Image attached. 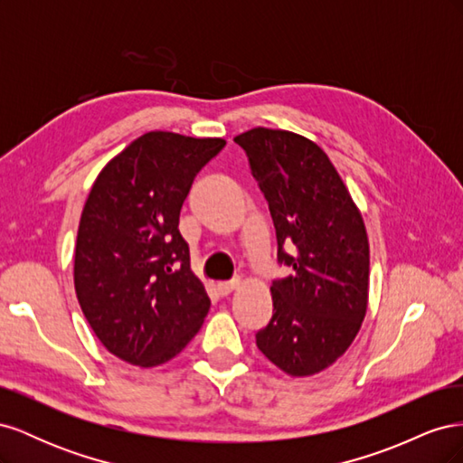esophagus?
<instances>
[{"label": "esophagus", "mask_w": 463, "mask_h": 463, "mask_svg": "<svg viewBox=\"0 0 463 463\" xmlns=\"http://www.w3.org/2000/svg\"><path fill=\"white\" fill-rule=\"evenodd\" d=\"M240 284H241V279H232V282H222V284H218V291L222 293V296H230V293H232L233 289L240 288Z\"/></svg>", "instance_id": "obj_1"}]
</instances>
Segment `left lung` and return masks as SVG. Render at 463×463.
<instances>
[{"label": "left lung", "mask_w": 463, "mask_h": 463, "mask_svg": "<svg viewBox=\"0 0 463 463\" xmlns=\"http://www.w3.org/2000/svg\"><path fill=\"white\" fill-rule=\"evenodd\" d=\"M233 141L269 203L278 262L293 269L272 282L274 313L257 332V345L291 376L317 374L345 354L367 313L365 223L330 158L309 138L255 128Z\"/></svg>", "instance_id": "1"}]
</instances>
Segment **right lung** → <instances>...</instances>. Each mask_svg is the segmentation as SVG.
<instances>
[{"instance_id":"1","label":"right lung","mask_w":463,"mask_h":463,"mask_svg":"<svg viewBox=\"0 0 463 463\" xmlns=\"http://www.w3.org/2000/svg\"><path fill=\"white\" fill-rule=\"evenodd\" d=\"M223 145L145 133L104 165L89 193L75 247L77 299L98 340L131 365L175 357L210 309L179 213L194 175Z\"/></svg>"}]
</instances>
